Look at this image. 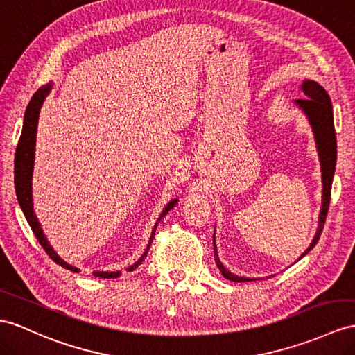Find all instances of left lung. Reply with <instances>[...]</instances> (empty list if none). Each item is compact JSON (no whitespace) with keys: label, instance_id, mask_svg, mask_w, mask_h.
<instances>
[{"label":"left lung","instance_id":"obj_1","mask_svg":"<svg viewBox=\"0 0 355 355\" xmlns=\"http://www.w3.org/2000/svg\"><path fill=\"white\" fill-rule=\"evenodd\" d=\"M302 92H304L306 98L295 101L300 108L304 110V112L309 117V122L313 128L315 132V140L318 146L319 158H321V168H322V209L321 215H319V226L318 232L312 241V244L306 250L304 254H307L310 250H312L319 236H321L324 223L327 218L328 206H330V198H331V184H333V176L336 170V157H337V143H336V132H334V120H333V107L330 96H328L327 92L315 81H304L301 85ZM214 252H215V262H217L218 270L224 277L232 280V282H252V279L245 277H238V275L232 274L227 271L226 268L223 266L220 262L218 254H217V245H215V235H214ZM302 254V256H304ZM301 256V257H302ZM300 257V259H301Z\"/></svg>","mask_w":355,"mask_h":355}]
</instances>
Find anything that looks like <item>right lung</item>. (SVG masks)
<instances>
[{
  "label": "right lung",
  "instance_id": "1",
  "mask_svg": "<svg viewBox=\"0 0 355 355\" xmlns=\"http://www.w3.org/2000/svg\"><path fill=\"white\" fill-rule=\"evenodd\" d=\"M51 90V84L48 85H43L40 87L36 93L33 94V98L28 103L27 110H25V116H24V126H22V132H21V138H19V143H18V148H16V155H15V189H16V196H18V202L21 205V209L25 215V218H27L30 227L33 230L34 235H36L39 244L45 250L46 254L53 259L55 263H58L60 266L66 268V270H71L73 272H80L78 268L72 266L66 263L64 261H62L57 256V253L53 250V247L49 245V243L46 241L45 235H43V230L40 229V224L36 218V215H34L33 211V196H31V178H33V166H34V148H36V132H37V120H39V112H40V107L43 101H45L46 94ZM178 203V200H171L166 207H164L162 214L159 215V218L155 224V227L152 230V236L149 241V245L146 248L144 254L138 259V261L128 268L129 271H134L135 268L140 265L146 254H148L150 244L153 241L155 236V230H157L158 223L166 217V214H168V211L171 209L173 206ZM93 275H96V277L101 279H114L119 275V272H103V271H96L93 272Z\"/></svg>",
  "mask_w": 355,
  "mask_h": 355
}]
</instances>
